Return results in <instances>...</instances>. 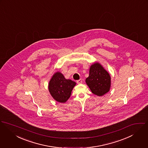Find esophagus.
<instances>
[{"instance_id": "34e87169", "label": "esophagus", "mask_w": 148, "mask_h": 148, "mask_svg": "<svg viewBox=\"0 0 148 148\" xmlns=\"http://www.w3.org/2000/svg\"><path fill=\"white\" fill-rule=\"evenodd\" d=\"M82 82H83V81H82V79H79V80L77 81V83L78 84H81Z\"/></svg>"}]
</instances>
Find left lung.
I'll list each match as a JSON object with an SVG mask.
<instances>
[{
    "instance_id": "8db88e82",
    "label": "left lung",
    "mask_w": 148,
    "mask_h": 148,
    "mask_svg": "<svg viewBox=\"0 0 148 148\" xmlns=\"http://www.w3.org/2000/svg\"><path fill=\"white\" fill-rule=\"evenodd\" d=\"M86 83L94 94L101 97L110 90L111 77L103 66L95 62L90 66Z\"/></svg>"
}]
</instances>
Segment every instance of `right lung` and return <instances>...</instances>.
I'll use <instances>...</instances> for the list:
<instances>
[{
    "instance_id": "obj_1",
    "label": "right lung",
    "mask_w": 148,
    "mask_h": 148,
    "mask_svg": "<svg viewBox=\"0 0 148 148\" xmlns=\"http://www.w3.org/2000/svg\"><path fill=\"white\" fill-rule=\"evenodd\" d=\"M76 83L66 79L60 72H56L50 80L48 88L53 99L60 103H65L70 97Z\"/></svg>"
}]
</instances>
